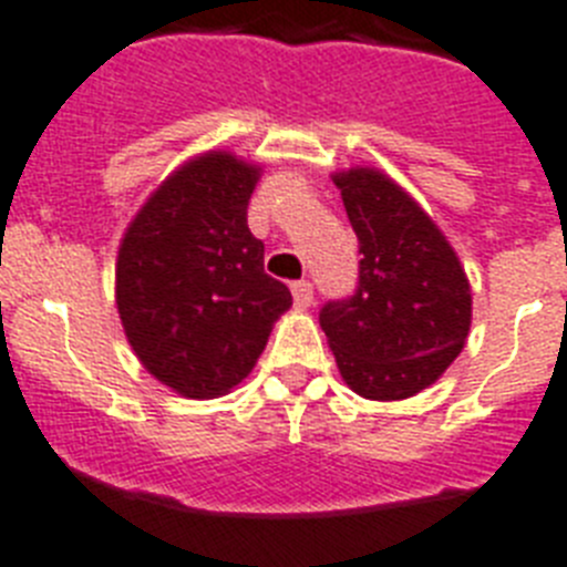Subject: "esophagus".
<instances>
[{
  "label": "esophagus",
  "mask_w": 567,
  "mask_h": 567,
  "mask_svg": "<svg viewBox=\"0 0 567 567\" xmlns=\"http://www.w3.org/2000/svg\"><path fill=\"white\" fill-rule=\"evenodd\" d=\"M291 293H293V302H297V308H308L313 302V285L308 282V279H299V282H293Z\"/></svg>",
  "instance_id": "obj_1"
}]
</instances>
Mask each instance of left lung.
I'll list each match as a JSON object with an SVG mask.
<instances>
[{
  "instance_id": "obj_1",
  "label": "left lung",
  "mask_w": 567,
  "mask_h": 567,
  "mask_svg": "<svg viewBox=\"0 0 567 567\" xmlns=\"http://www.w3.org/2000/svg\"><path fill=\"white\" fill-rule=\"evenodd\" d=\"M357 233L360 274L349 299L320 308L342 380L369 401H403L464 349L473 297L458 256L426 213L378 169L334 175Z\"/></svg>"
}]
</instances>
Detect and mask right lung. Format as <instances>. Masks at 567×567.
<instances>
[{
  "label": "right lung",
  "instance_id": "add662e5",
  "mask_svg": "<svg viewBox=\"0 0 567 567\" xmlns=\"http://www.w3.org/2000/svg\"><path fill=\"white\" fill-rule=\"evenodd\" d=\"M256 178V166L207 152L150 195L121 241L123 331L146 372L184 398L207 401L241 383L291 308L247 227Z\"/></svg>",
  "mask_w": 567,
  "mask_h": 567
}]
</instances>
